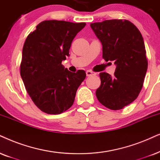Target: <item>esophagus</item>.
I'll return each mask as SVG.
<instances>
[{
    "mask_svg": "<svg viewBox=\"0 0 160 160\" xmlns=\"http://www.w3.org/2000/svg\"><path fill=\"white\" fill-rule=\"evenodd\" d=\"M95 74H96V73L94 72H92V71H91V70L86 71V75L87 76H92V75H95Z\"/></svg>",
    "mask_w": 160,
    "mask_h": 160,
    "instance_id": "34e87169",
    "label": "esophagus"
}]
</instances>
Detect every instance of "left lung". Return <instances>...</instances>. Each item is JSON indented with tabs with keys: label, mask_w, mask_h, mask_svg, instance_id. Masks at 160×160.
Here are the masks:
<instances>
[{
	"label": "left lung",
	"mask_w": 160,
	"mask_h": 160,
	"mask_svg": "<svg viewBox=\"0 0 160 160\" xmlns=\"http://www.w3.org/2000/svg\"><path fill=\"white\" fill-rule=\"evenodd\" d=\"M90 26L102 45V58L117 66L113 77L100 74L97 98L106 108L120 110L136 100L142 88L148 68L144 40L127 20H106Z\"/></svg>",
	"instance_id": "left-lung-1"
}]
</instances>
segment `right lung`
Returning a JSON list of instances; mask_svg holds the SVG:
<instances>
[{
	"label": "right lung",
	"mask_w": 160,
	"mask_h": 160,
	"mask_svg": "<svg viewBox=\"0 0 160 160\" xmlns=\"http://www.w3.org/2000/svg\"><path fill=\"white\" fill-rule=\"evenodd\" d=\"M86 23L44 21L27 36L22 52L21 76L34 103L48 114H60L74 103L86 78L84 70L71 72L62 65L77 34Z\"/></svg>",
	"instance_id": "right-lung-1"
}]
</instances>
